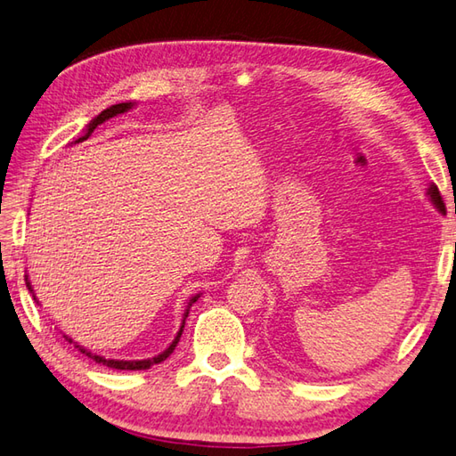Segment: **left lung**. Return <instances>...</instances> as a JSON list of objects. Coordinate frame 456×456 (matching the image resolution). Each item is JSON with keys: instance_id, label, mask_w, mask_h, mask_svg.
I'll return each mask as SVG.
<instances>
[{"instance_id": "8db88e82", "label": "left lung", "mask_w": 456, "mask_h": 456, "mask_svg": "<svg viewBox=\"0 0 456 456\" xmlns=\"http://www.w3.org/2000/svg\"><path fill=\"white\" fill-rule=\"evenodd\" d=\"M427 195H429V200H431V203L435 205L436 209H439V211L444 209V203H443V198H441V193H439V187H436L435 183L429 185V190H427Z\"/></svg>"}]
</instances>
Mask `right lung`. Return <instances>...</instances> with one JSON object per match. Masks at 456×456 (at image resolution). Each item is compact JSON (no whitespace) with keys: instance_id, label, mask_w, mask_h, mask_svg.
Instances as JSON below:
<instances>
[{"instance_id":"obj_1","label":"right lung","mask_w":456,"mask_h":456,"mask_svg":"<svg viewBox=\"0 0 456 456\" xmlns=\"http://www.w3.org/2000/svg\"><path fill=\"white\" fill-rule=\"evenodd\" d=\"M134 106V102H120V104H112L110 109H106V110H102L101 114L96 116V118H93L91 122H88V126H86V132H85V136H80L78 140H75V144H78V142H85L88 136H91V134L94 132V128L96 126H101L102 122H106V120H110V118H114V116H118V114H124V112H128L130 109ZM25 282H27V289H29L31 292H33V287H31V282H29V276L25 274ZM35 298V297H33ZM200 298V294H195V297H191V300L187 302V308H185V312H183V320H182V326H180V332L175 334V338H174V342L169 344L166 350L162 352V354H158L156 358H148V360H132V362H128V360H109V358H104V355H96V354H93V352H88L86 347H83V346H78L77 342H73L70 340L69 336H65V340H69L70 344H75V347H78V352L80 354H85V355H88V358L91 360H94L96 363H102V365H106V368H112V370H130V371H136V370H148V368H151V365L154 363H162L169 354H172L174 350H175V346H177V342H180V338H182V332H183V326H185V318H187V314H190V308H191V305L195 300ZM37 300V298H35ZM39 302V300H37Z\"/></svg>"}]
</instances>
